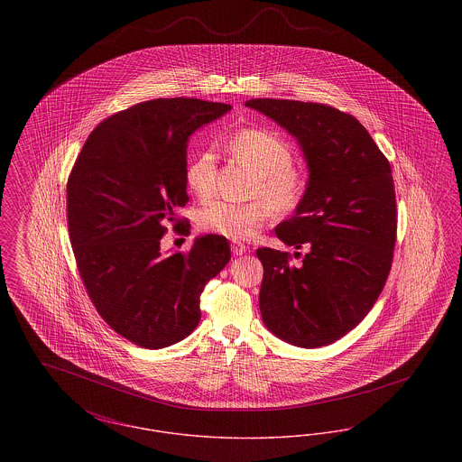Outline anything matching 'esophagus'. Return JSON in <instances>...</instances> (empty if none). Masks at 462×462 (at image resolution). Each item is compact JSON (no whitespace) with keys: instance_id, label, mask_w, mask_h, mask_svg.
Segmentation results:
<instances>
[{"instance_id":"obj_1","label":"esophagus","mask_w":462,"mask_h":462,"mask_svg":"<svg viewBox=\"0 0 462 462\" xmlns=\"http://www.w3.org/2000/svg\"><path fill=\"white\" fill-rule=\"evenodd\" d=\"M230 247H232V253H234V256H241V254H244L245 251H247V247L242 244V242L239 241H234L232 244H230Z\"/></svg>"}]
</instances>
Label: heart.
Listing matches in <instances>:
<instances>
[{
  "label": "heart",
  "instance_id": "1",
  "mask_svg": "<svg viewBox=\"0 0 462 462\" xmlns=\"http://www.w3.org/2000/svg\"><path fill=\"white\" fill-rule=\"evenodd\" d=\"M230 152L254 171L249 202L211 200L196 215L199 230L232 241L253 239L266 223L279 215L292 213L305 196V178L292 166L294 155L286 142L275 133L262 128H244L230 138ZM218 155L206 147L194 155L185 168V185L199 199L215 192ZM264 199H262L261 198Z\"/></svg>",
  "mask_w": 462,
  "mask_h": 462
}]
</instances>
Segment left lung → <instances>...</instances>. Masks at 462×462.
Returning a JSON list of instances; mask_svg holds the SVG:
<instances>
[{
    "label": "left lung",
    "instance_id": "1",
    "mask_svg": "<svg viewBox=\"0 0 462 462\" xmlns=\"http://www.w3.org/2000/svg\"><path fill=\"white\" fill-rule=\"evenodd\" d=\"M245 106L298 138L310 171L296 213L275 228L287 245L307 249L301 263L272 247L256 251L263 263L264 326L294 346H326L364 320L390 275L396 242L392 166L352 114L275 98Z\"/></svg>",
    "mask_w": 462,
    "mask_h": 462
}]
</instances>
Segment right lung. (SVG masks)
<instances>
[{"instance_id":"right-lung-1","label":"right lung","mask_w":462,"mask_h":462,"mask_svg":"<svg viewBox=\"0 0 462 462\" xmlns=\"http://www.w3.org/2000/svg\"><path fill=\"white\" fill-rule=\"evenodd\" d=\"M228 104L157 98L119 110L88 136L67 180V226L83 286L112 329L142 348H164L200 320L204 286L230 262L225 237L161 254L166 223L189 202V136ZM190 226V225H189Z\"/></svg>"}]
</instances>
